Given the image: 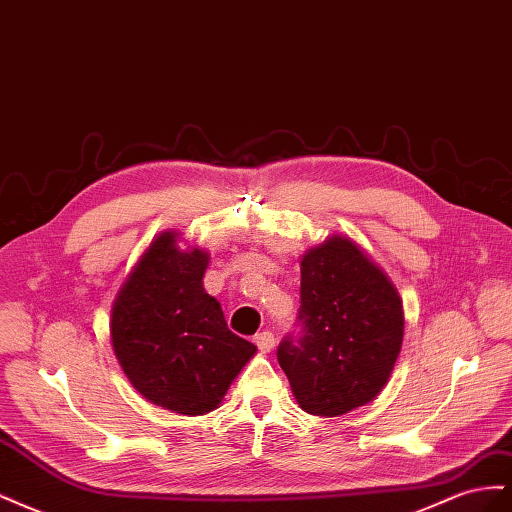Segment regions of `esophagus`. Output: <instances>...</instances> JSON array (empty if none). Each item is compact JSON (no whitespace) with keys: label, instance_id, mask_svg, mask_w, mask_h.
Returning a JSON list of instances; mask_svg holds the SVG:
<instances>
[{"label":"esophagus","instance_id":"1","mask_svg":"<svg viewBox=\"0 0 512 512\" xmlns=\"http://www.w3.org/2000/svg\"><path fill=\"white\" fill-rule=\"evenodd\" d=\"M256 346L262 350V352H271L273 346H275V335L271 331H262V333H256L254 337Z\"/></svg>","mask_w":512,"mask_h":512}]
</instances>
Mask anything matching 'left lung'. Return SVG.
I'll return each instance as SVG.
<instances>
[{
    "label": "left lung",
    "instance_id": "left-lung-1",
    "mask_svg": "<svg viewBox=\"0 0 512 512\" xmlns=\"http://www.w3.org/2000/svg\"><path fill=\"white\" fill-rule=\"evenodd\" d=\"M299 333L277 361L299 406L339 416L374 399L404 339V307L389 277L356 243L331 237L301 260Z\"/></svg>",
    "mask_w": 512,
    "mask_h": 512
}]
</instances>
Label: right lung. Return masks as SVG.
<instances>
[{
	"mask_svg": "<svg viewBox=\"0 0 512 512\" xmlns=\"http://www.w3.org/2000/svg\"><path fill=\"white\" fill-rule=\"evenodd\" d=\"M209 254L181 252L175 232L149 245L121 286L111 342L134 389L179 414L220 406L256 346L228 329L220 303L205 292Z\"/></svg>",
	"mask_w": 512,
	"mask_h": 512,
	"instance_id": "1",
	"label": "right lung"
}]
</instances>
